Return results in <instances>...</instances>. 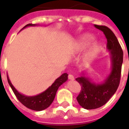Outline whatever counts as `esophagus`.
Here are the masks:
<instances>
[{
    "label": "esophagus",
    "mask_w": 129,
    "mask_h": 129,
    "mask_svg": "<svg viewBox=\"0 0 129 129\" xmlns=\"http://www.w3.org/2000/svg\"><path fill=\"white\" fill-rule=\"evenodd\" d=\"M68 79H70V80H74V79H75L74 76H73V75H68Z\"/></svg>",
    "instance_id": "obj_1"
}]
</instances>
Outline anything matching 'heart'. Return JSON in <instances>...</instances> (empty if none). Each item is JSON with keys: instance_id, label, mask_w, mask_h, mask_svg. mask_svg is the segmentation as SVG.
Instances as JSON below:
<instances>
[{"instance_id": "1", "label": "heart", "mask_w": 129, "mask_h": 129, "mask_svg": "<svg viewBox=\"0 0 129 129\" xmlns=\"http://www.w3.org/2000/svg\"><path fill=\"white\" fill-rule=\"evenodd\" d=\"M95 37L93 35L90 34H85L78 40V41L76 44V48L77 51H82L85 50L89 46L91 43L94 41ZM100 49V45L97 43H95L90 48L89 51L87 52V54L85 55L84 58V63L85 64H89L90 62L92 61L93 57L97 54V52Z\"/></svg>"}]
</instances>
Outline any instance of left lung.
Instances as JSON below:
<instances>
[{
  "mask_svg": "<svg viewBox=\"0 0 129 129\" xmlns=\"http://www.w3.org/2000/svg\"><path fill=\"white\" fill-rule=\"evenodd\" d=\"M95 27L104 32L107 39L106 47L110 52L112 69L110 75L102 84H95L84 76L76 78L81 86L77 100L81 107L88 110L104 106L116 92L120 81L123 63V51L112 30L104 25H95Z\"/></svg>",
  "mask_w": 129,
  "mask_h": 129,
  "instance_id": "obj_1",
  "label": "left lung"
}]
</instances>
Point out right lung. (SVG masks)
<instances>
[{"label":"right lung","mask_w":129,"mask_h":129,"mask_svg":"<svg viewBox=\"0 0 129 129\" xmlns=\"http://www.w3.org/2000/svg\"><path fill=\"white\" fill-rule=\"evenodd\" d=\"M35 25H37L29 23L26 25L23 28L26 27L35 26ZM68 75L67 73H63V75L59 77V78L56 79L53 84L51 85V86L49 87L48 89L45 90L44 92L40 93L39 95L32 96V97L25 96V95L18 92L16 90L15 88L13 86L8 76L7 75V77L8 83L10 84V87L12 88L14 93L15 94L16 97H17V99L19 100V102L22 104H23L25 106H26L27 108L34 110V111H40L44 110L50 106L51 104L54 101V99L55 97L56 91L59 88V87L67 81Z\"/></svg>","instance_id":"add662e5"}]
</instances>
